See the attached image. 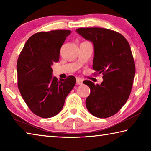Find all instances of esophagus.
<instances>
[{
    "label": "esophagus",
    "instance_id": "1",
    "mask_svg": "<svg viewBox=\"0 0 151 151\" xmlns=\"http://www.w3.org/2000/svg\"><path fill=\"white\" fill-rule=\"evenodd\" d=\"M83 79L82 78H76V84H78V85H82V84H83Z\"/></svg>",
    "mask_w": 151,
    "mask_h": 151
}]
</instances>
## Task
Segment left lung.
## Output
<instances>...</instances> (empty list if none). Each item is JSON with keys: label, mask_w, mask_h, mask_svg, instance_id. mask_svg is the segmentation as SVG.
Wrapping results in <instances>:
<instances>
[{"label": "left lung", "mask_w": 151, "mask_h": 151, "mask_svg": "<svg viewBox=\"0 0 151 151\" xmlns=\"http://www.w3.org/2000/svg\"><path fill=\"white\" fill-rule=\"evenodd\" d=\"M76 32L94 46L93 69L103 75L101 85L91 81L84 84L91 89L86 99L91 114L105 119L115 114L126 103L135 75L131 47L120 33L102 28H80Z\"/></svg>", "instance_id": "left-lung-1"}]
</instances>
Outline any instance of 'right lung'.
<instances>
[{
	"label": "right lung",
	"mask_w": 151,
	"mask_h": 151,
	"mask_svg": "<svg viewBox=\"0 0 151 151\" xmlns=\"http://www.w3.org/2000/svg\"><path fill=\"white\" fill-rule=\"evenodd\" d=\"M70 32L57 30L36 33L28 39L18 58L20 93L30 111L42 118L59 113L76 84L73 76L58 81L51 67L59 60L60 48Z\"/></svg>",
	"instance_id": "obj_1"
}]
</instances>
